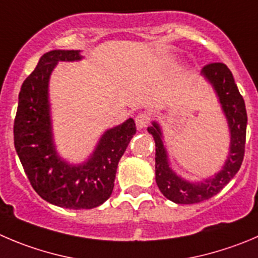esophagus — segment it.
Segmentation results:
<instances>
[{"label":"esophagus","mask_w":258,"mask_h":258,"mask_svg":"<svg viewBox=\"0 0 258 258\" xmlns=\"http://www.w3.org/2000/svg\"><path fill=\"white\" fill-rule=\"evenodd\" d=\"M149 122H151V117L146 112H141L136 116V124L138 129H144L146 126H148Z\"/></svg>","instance_id":"obj_1"}]
</instances>
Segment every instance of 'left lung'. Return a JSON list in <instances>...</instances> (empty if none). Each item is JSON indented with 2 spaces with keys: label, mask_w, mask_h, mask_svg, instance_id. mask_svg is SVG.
I'll list each match as a JSON object with an SVG mask.
<instances>
[{
  "label": "left lung",
  "mask_w": 258,
  "mask_h": 258,
  "mask_svg": "<svg viewBox=\"0 0 258 258\" xmlns=\"http://www.w3.org/2000/svg\"><path fill=\"white\" fill-rule=\"evenodd\" d=\"M201 75L214 88L228 121L230 134L229 153L224 166L218 173L201 182H190L173 172L164 148L162 129L153 121L148 133L156 143V182L161 192L176 204H196L217 195L241 168L246 144L247 111L244 100L238 91L232 72L224 63L207 64Z\"/></svg>",
  "instance_id": "left-lung-1"
}]
</instances>
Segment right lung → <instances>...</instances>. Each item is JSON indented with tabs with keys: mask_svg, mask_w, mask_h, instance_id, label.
<instances>
[{
	"mask_svg": "<svg viewBox=\"0 0 258 258\" xmlns=\"http://www.w3.org/2000/svg\"><path fill=\"white\" fill-rule=\"evenodd\" d=\"M80 50H50L24 81L14 124L17 156L34 190L45 201L66 209H92L110 198L117 163L136 134L134 120L105 132L83 163L70 164L58 156L53 141L49 78L58 62L81 60Z\"/></svg>",
	"mask_w": 258,
	"mask_h": 258,
	"instance_id": "obj_1",
	"label": "right lung"
}]
</instances>
